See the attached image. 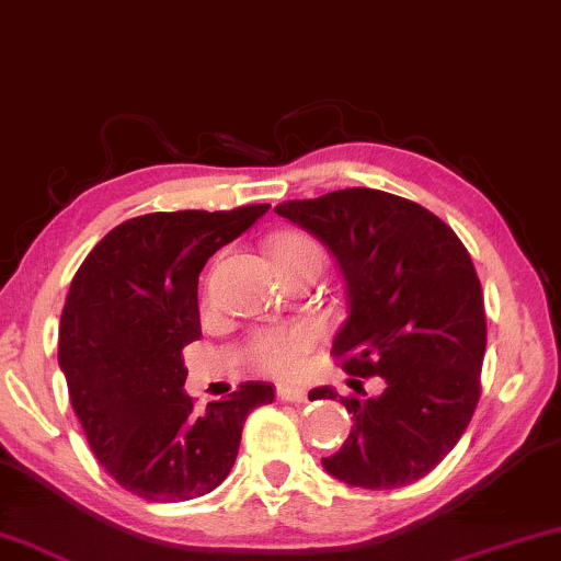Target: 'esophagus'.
<instances>
[{
    "label": "esophagus",
    "instance_id": "obj_1",
    "mask_svg": "<svg viewBox=\"0 0 561 561\" xmlns=\"http://www.w3.org/2000/svg\"><path fill=\"white\" fill-rule=\"evenodd\" d=\"M278 397L283 402H290V404H300V402H308V394H306V389H300V387H278Z\"/></svg>",
    "mask_w": 561,
    "mask_h": 561
}]
</instances>
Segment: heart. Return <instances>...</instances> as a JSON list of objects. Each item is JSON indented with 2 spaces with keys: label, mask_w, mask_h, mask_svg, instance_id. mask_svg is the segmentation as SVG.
<instances>
[{
  "label": "heart",
  "mask_w": 561,
  "mask_h": 561,
  "mask_svg": "<svg viewBox=\"0 0 561 561\" xmlns=\"http://www.w3.org/2000/svg\"><path fill=\"white\" fill-rule=\"evenodd\" d=\"M271 257L280 273L323 263L321 245L306 232H280L271 242ZM319 344V331L308 323L263 329L250 336L245 356L257 371L271 377H296L304 367L306 356Z\"/></svg>",
  "instance_id": "heart-1"
}]
</instances>
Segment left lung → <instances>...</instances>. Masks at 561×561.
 I'll return each instance as SVG.
<instances>
[{"instance_id": "left-lung-1", "label": "left lung", "mask_w": 561, "mask_h": 561, "mask_svg": "<svg viewBox=\"0 0 561 561\" xmlns=\"http://www.w3.org/2000/svg\"><path fill=\"white\" fill-rule=\"evenodd\" d=\"M275 213L316 234L346 283L348 319L331 354L356 394L319 387L308 397L339 400L354 427L323 468L371 491L420 481L456 448L481 397L485 311L466 245L417 202L367 186ZM369 376L382 379L379 396L363 392Z\"/></svg>"}]
</instances>
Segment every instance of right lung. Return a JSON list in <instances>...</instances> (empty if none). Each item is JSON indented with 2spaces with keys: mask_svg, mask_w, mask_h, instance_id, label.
<instances>
[{
  "mask_svg": "<svg viewBox=\"0 0 561 561\" xmlns=\"http://www.w3.org/2000/svg\"><path fill=\"white\" fill-rule=\"evenodd\" d=\"M267 209L134 217L70 283L58 344L70 404L93 456L134 496L167 503L215 491L238 458L245 417L273 402V385L242 381L197 412L182 389V348L202 336V267Z\"/></svg>",
  "mask_w": 561,
  "mask_h": 561,
  "instance_id": "1",
  "label": "right lung"
}]
</instances>
